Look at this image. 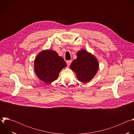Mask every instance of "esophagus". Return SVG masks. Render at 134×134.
<instances>
[{"instance_id":"1","label":"esophagus","mask_w":134,"mask_h":134,"mask_svg":"<svg viewBox=\"0 0 134 134\" xmlns=\"http://www.w3.org/2000/svg\"><path fill=\"white\" fill-rule=\"evenodd\" d=\"M71 62H72V61H71V60H67V62H66V63H67V65L68 66H69L70 65V64L71 63Z\"/></svg>"}]
</instances>
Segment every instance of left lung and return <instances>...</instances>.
I'll list each match as a JSON object with an SVG mask.
<instances>
[{"instance_id": "left-lung-1", "label": "left lung", "mask_w": 134, "mask_h": 134, "mask_svg": "<svg viewBox=\"0 0 134 134\" xmlns=\"http://www.w3.org/2000/svg\"><path fill=\"white\" fill-rule=\"evenodd\" d=\"M97 59L86 50L82 49L77 53V59L73 60L70 67L80 82L86 83L92 80L99 69Z\"/></svg>"}]
</instances>
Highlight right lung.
Wrapping results in <instances>:
<instances>
[{
	"instance_id": "obj_1",
	"label": "right lung",
	"mask_w": 134,
	"mask_h": 134,
	"mask_svg": "<svg viewBox=\"0 0 134 134\" xmlns=\"http://www.w3.org/2000/svg\"><path fill=\"white\" fill-rule=\"evenodd\" d=\"M66 66L62 57L52 50H43L34 60V71L37 77L48 84L57 80L59 72Z\"/></svg>"
}]
</instances>
